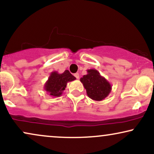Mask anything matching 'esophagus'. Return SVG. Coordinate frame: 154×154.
Returning a JSON list of instances; mask_svg holds the SVG:
<instances>
[{
	"label": "esophagus",
	"mask_w": 154,
	"mask_h": 154,
	"mask_svg": "<svg viewBox=\"0 0 154 154\" xmlns=\"http://www.w3.org/2000/svg\"><path fill=\"white\" fill-rule=\"evenodd\" d=\"M74 75H75V77L77 79H79V73H75Z\"/></svg>",
	"instance_id": "1"
}]
</instances>
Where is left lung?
Segmentation results:
<instances>
[{"label": "left lung", "mask_w": 154, "mask_h": 154, "mask_svg": "<svg viewBox=\"0 0 154 154\" xmlns=\"http://www.w3.org/2000/svg\"><path fill=\"white\" fill-rule=\"evenodd\" d=\"M87 72V75L80 78V82L86 89L87 96L97 102L104 100L112 91L111 84L97 69H89Z\"/></svg>", "instance_id": "left-lung-1"}]
</instances>
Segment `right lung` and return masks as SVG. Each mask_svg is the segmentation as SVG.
Wrapping results in <instances>:
<instances>
[{
    "label": "right lung",
    "mask_w": 154,
    "mask_h": 154,
    "mask_svg": "<svg viewBox=\"0 0 154 154\" xmlns=\"http://www.w3.org/2000/svg\"><path fill=\"white\" fill-rule=\"evenodd\" d=\"M75 79L76 77L67 69L62 74L58 73L57 71L52 72L49 78L45 84L44 89L50 96L59 97L63 94L67 83Z\"/></svg>",
    "instance_id": "obj_1"
}]
</instances>
